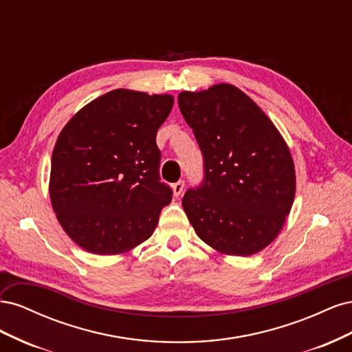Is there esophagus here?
Returning a JSON list of instances; mask_svg holds the SVG:
<instances>
[{
    "label": "esophagus",
    "instance_id": "esophagus-1",
    "mask_svg": "<svg viewBox=\"0 0 352 352\" xmlns=\"http://www.w3.org/2000/svg\"><path fill=\"white\" fill-rule=\"evenodd\" d=\"M184 189H185V182H184V180H179V182H176L173 185V194H175V197L177 198V197L182 195Z\"/></svg>",
    "mask_w": 352,
    "mask_h": 352
}]
</instances>
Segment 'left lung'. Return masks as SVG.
<instances>
[{
  "label": "left lung",
  "instance_id": "8db88e82",
  "mask_svg": "<svg viewBox=\"0 0 352 352\" xmlns=\"http://www.w3.org/2000/svg\"><path fill=\"white\" fill-rule=\"evenodd\" d=\"M204 155L206 180L182 206L201 241L248 257L278 238L295 199V164L278 127L230 83L177 95Z\"/></svg>",
  "mask_w": 352,
  "mask_h": 352
}]
</instances>
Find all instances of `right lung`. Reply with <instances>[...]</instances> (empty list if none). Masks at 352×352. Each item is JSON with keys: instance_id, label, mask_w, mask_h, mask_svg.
I'll list each match as a JSON object with an SVG mask.
<instances>
[{"instance_id": "add662e5", "label": "right lung", "mask_w": 352, "mask_h": 352, "mask_svg": "<svg viewBox=\"0 0 352 352\" xmlns=\"http://www.w3.org/2000/svg\"><path fill=\"white\" fill-rule=\"evenodd\" d=\"M170 94L113 89L63 127L54 145L50 199L61 228L97 255L129 252L157 228L172 190L158 180L160 129Z\"/></svg>"}]
</instances>
